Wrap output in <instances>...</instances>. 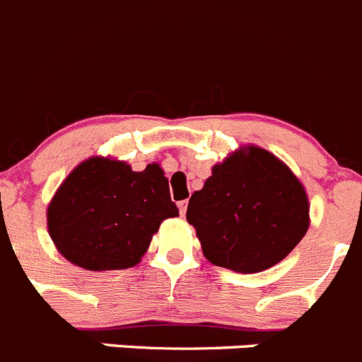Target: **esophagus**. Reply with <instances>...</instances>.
Returning a JSON list of instances; mask_svg holds the SVG:
<instances>
[{
    "label": "esophagus",
    "instance_id": "1",
    "mask_svg": "<svg viewBox=\"0 0 362 362\" xmlns=\"http://www.w3.org/2000/svg\"><path fill=\"white\" fill-rule=\"evenodd\" d=\"M187 204H189L187 200L178 202V211H180V214H182V216H185V212H187Z\"/></svg>",
    "mask_w": 362,
    "mask_h": 362
}]
</instances>
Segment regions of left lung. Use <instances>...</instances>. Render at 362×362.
I'll list each match as a JSON object with an SVG mask.
<instances>
[{
  "label": "left lung",
  "mask_w": 362,
  "mask_h": 362,
  "mask_svg": "<svg viewBox=\"0 0 362 362\" xmlns=\"http://www.w3.org/2000/svg\"><path fill=\"white\" fill-rule=\"evenodd\" d=\"M209 262L238 273L279 264L309 228L305 187L279 157L243 146L212 165V175L187 205Z\"/></svg>",
  "instance_id": "left-lung-1"
}]
</instances>
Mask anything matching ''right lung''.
Masks as SVG:
<instances>
[{
  "label": "right lung",
  "instance_id": "add662e5",
  "mask_svg": "<svg viewBox=\"0 0 362 362\" xmlns=\"http://www.w3.org/2000/svg\"><path fill=\"white\" fill-rule=\"evenodd\" d=\"M177 216L157 162L134 171L124 160L101 155L67 175L46 211L60 255L89 272L139 264L160 223Z\"/></svg>",
  "mask_w": 362,
  "mask_h": 362
}]
</instances>
